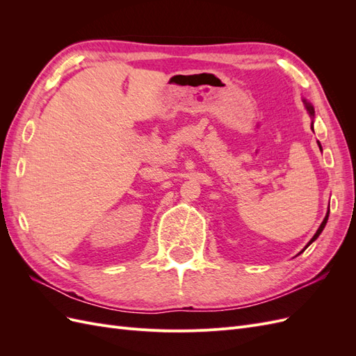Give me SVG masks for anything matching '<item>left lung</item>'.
Instances as JSON below:
<instances>
[{
  "label": "left lung",
  "mask_w": 356,
  "mask_h": 356,
  "mask_svg": "<svg viewBox=\"0 0 356 356\" xmlns=\"http://www.w3.org/2000/svg\"><path fill=\"white\" fill-rule=\"evenodd\" d=\"M303 102H305V105H306V110L309 111L310 117H312V118H314V115H315V110H314V106H312V105H310V104H309V102H307L306 99H303ZM312 131H314V122H312ZM318 145H319V148H321V144H319V143H318ZM321 149H322V148H321ZM328 215H330V208H328V211H327V215H325V218H324V221H322V222H321V225H319V229H318V230H316V233L314 234V238H312V239L309 241V243L306 245V248H307V246H309V245H310L312 242H315V241H316V239L319 238V234L322 233V230H324V227H325V224H327V221H328ZM306 248H305V250H306ZM305 250H303V251H305ZM303 251H301V252H303ZM301 252H300V254H301Z\"/></svg>",
  "instance_id": "1"
}]
</instances>
